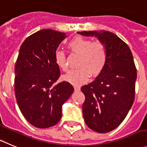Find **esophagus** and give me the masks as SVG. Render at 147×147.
Segmentation results:
<instances>
[{
    "label": "esophagus",
    "mask_w": 147,
    "mask_h": 147,
    "mask_svg": "<svg viewBox=\"0 0 147 147\" xmlns=\"http://www.w3.org/2000/svg\"><path fill=\"white\" fill-rule=\"evenodd\" d=\"M74 90L75 91H79L80 90V86H74Z\"/></svg>",
    "instance_id": "esophagus-1"
}]
</instances>
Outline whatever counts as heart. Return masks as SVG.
<instances>
[{
    "label": "heart",
    "instance_id": "obj_1",
    "mask_svg": "<svg viewBox=\"0 0 147 147\" xmlns=\"http://www.w3.org/2000/svg\"><path fill=\"white\" fill-rule=\"evenodd\" d=\"M72 53L79 55L78 69L72 70L64 76L65 81L80 86L87 82L90 75L98 77L105 69L107 61V51L105 46L100 42H92L89 39L77 36L72 38L67 45ZM56 64L64 72L69 69L64 53L57 51L54 54Z\"/></svg>",
    "mask_w": 147,
    "mask_h": 147
}]
</instances>
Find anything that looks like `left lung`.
Returning <instances> with one entry per match:
<instances>
[{"instance_id":"obj_1","label":"left lung","mask_w":147,"mask_h":147,"mask_svg":"<svg viewBox=\"0 0 147 147\" xmlns=\"http://www.w3.org/2000/svg\"><path fill=\"white\" fill-rule=\"evenodd\" d=\"M78 34L96 36L105 45L107 61L95 80L81 87L84 120L98 133L110 132L124 120L135 99L137 72L130 48L108 31H83Z\"/></svg>"}]
</instances>
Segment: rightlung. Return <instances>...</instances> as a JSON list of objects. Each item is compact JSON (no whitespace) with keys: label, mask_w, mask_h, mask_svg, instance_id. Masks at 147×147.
Wrapping results in <instances>:
<instances>
[{"label":"right lung","mask_w":147,"mask_h":147,"mask_svg":"<svg viewBox=\"0 0 147 147\" xmlns=\"http://www.w3.org/2000/svg\"><path fill=\"white\" fill-rule=\"evenodd\" d=\"M65 33L45 29L27 37L22 42L15 64L14 91L20 111L26 120L38 128L55 125L61 118L62 105L74 91L63 81L54 61Z\"/></svg>","instance_id":"right-lung-1"}]
</instances>
